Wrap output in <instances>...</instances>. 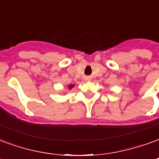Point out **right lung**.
Returning <instances> with one entry per match:
<instances>
[{
    "instance_id": "add662e5",
    "label": "right lung",
    "mask_w": 159,
    "mask_h": 159,
    "mask_svg": "<svg viewBox=\"0 0 159 159\" xmlns=\"http://www.w3.org/2000/svg\"><path fill=\"white\" fill-rule=\"evenodd\" d=\"M73 87H74L73 84H71V85L68 86V89H72V88H73Z\"/></svg>"
}]
</instances>
